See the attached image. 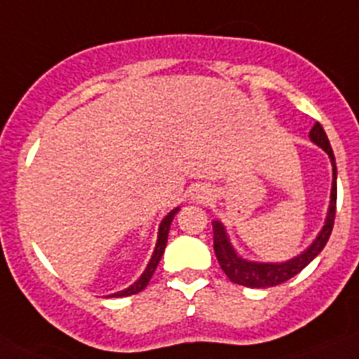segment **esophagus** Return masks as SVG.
I'll return each instance as SVG.
<instances>
[{"label": "esophagus", "instance_id": "34e87169", "mask_svg": "<svg viewBox=\"0 0 359 359\" xmlns=\"http://www.w3.org/2000/svg\"><path fill=\"white\" fill-rule=\"evenodd\" d=\"M194 199L198 203H208L210 201V192H208V190H199V192H196V196H194Z\"/></svg>", "mask_w": 359, "mask_h": 359}]
</instances>
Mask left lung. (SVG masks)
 <instances>
[{
	"label": "left lung",
	"mask_w": 359,
	"mask_h": 359,
	"mask_svg": "<svg viewBox=\"0 0 359 359\" xmlns=\"http://www.w3.org/2000/svg\"><path fill=\"white\" fill-rule=\"evenodd\" d=\"M311 140L315 142L316 145L327 152L329 158L332 161V192H331V207H329L327 219H325V224H323L322 231L318 233V237L315 239V243L311 244L309 248L302 253V255L294 257L293 261L282 262V264H262V262H248L241 259L233 248H231L230 241L226 237V231L224 226L219 221L212 223L214 228V252L217 257L219 266L223 269L226 277L231 282H236L239 286L246 287H271L278 286L282 282L290 280L291 277H294L297 273H300L307 264H309L316 255L323 250V246L327 244L329 236H331L332 226H334V215H336V161L334 154H332L331 144L327 140V135L323 131V128L318 122L313 126L309 133Z\"/></svg>",
	"instance_id": "left-lung-1"
}]
</instances>
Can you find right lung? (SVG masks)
Listing matches in <instances>:
<instances>
[{"mask_svg": "<svg viewBox=\"0 0 359 359\" xmlns=\"http://www.w3.org/2000/svg\"><path fill=\"white\" fill-rule=\"evenodd\" d=\"M176 212H177V208H174V210L170 212V214L167 215L163 221H161L156 248H154L152 259H151V262L147 264V269L144 271V275H142V277L138 278V280H136L131 287H128V290H123V291H118V293H113L111 297H129V294L140 293L142 290H145V286H147L149 280H151L152 273H154V269H156L158 262H160L161 255H163V252H165V246H167V237H169V228H170V223H172L174 214H176Z\"/></svg>", "mask_w": 359, "mask_h": 359, "instance_id": "right-lung-1", "label": "right lung"}]
</instances>
